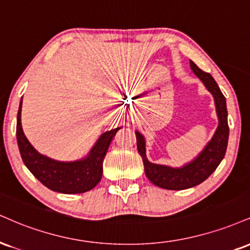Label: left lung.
<instances>
[{
    "label": "left lung",
    "mask_w": 250,
    "mask_h": 250,
    "mask_svg": "<svg viewBox=\"0 0 250 250\" xmlns=\"http://www.w3.org/2000/svg\"><path fill=\"white\" fill-rule=\"evenodd\" d=\"M191 70L208 89L214 98L216 115L219 125L212 140L206 144L203 151L190 163L183 165L182 167H171L167 165L154 164L146 159V140L143 135L135 131L137 141L138 154L143 159L144 172L152 184L167 190H185L199 185L204 180L208 178L219 167L224 159L227 150L229 128L227 121V106L226 98L222 94L218 83L213 77L207 72L201 71L193 62L190 60Z\"/></svg>",
    "instance_id": "obj_1"
}]
</instances>
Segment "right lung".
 Wrapping results in <instances>:
<instances>
[{"label":"right lung","mask_w":250,"mask_h":250,"mask_svg":"<svg viewBox=\"0 0 250 250\" xmlns=\"http://www.w3.org/2000/svg\"><path fill=\"white\" fill-rule=\"evenodd\" d=\"M22 100L17 113L16 136L22 159L34 176L50 190L65 194L83 193L94 188L102 177V164L113 137L120 128L102 134L86 158L58 162L39 154L23 133L21 123Z\"/></svg>","instance_id":"1"}]
</instances>
